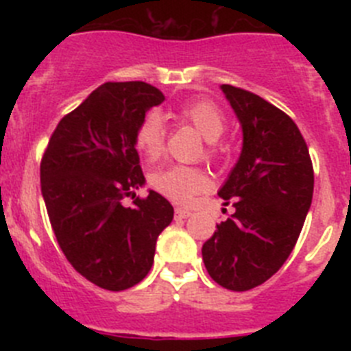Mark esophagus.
I'll list each match as a JSON object with an SVG mask.
<instances>
[{
    "label": "esophagus",
    "instance_id": "1",
    "mask_svg": "<svg viewBox=\"0 0 351 351\" xmlns=\"http://www.w3.org/2000/svg\"><path fill=\"white\" fill-rule=\"evenodd\" d=\"M176 216L178 218H188V216H191V210L184 209V207H176Z\"/></svg>",
    "mask_w": 351,
    "mask_h": 351
}]
</instances>
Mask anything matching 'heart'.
<instances>
[{
	"label": "heart",
	"mask_w": 351,
	"mask_h": 351,
	"mask_svg": "<svg viewBox=\"0 0 351 351\" xmlns=\"http://www.w3.org/2000/svg\"><path fill=\"white\" fill-rule=\"evenodd\" d=\"M176 117L188 125L193 126L206 141H209L207 147V156H218V147L214 141H218L226 128V117L221 108L210 100H191L182 104L176 110ZM165 123L160 114L151 112L138 123L135 130V147L145 160L153 161L163 154L165 149ZM149 184L158 193L165 195L173 202H188L193 195L200 193L209 186V179L204 173V170L197 167L186 165H169L154 170L149 176Z\"/></svg>",
	"instance_id": "b5f03b06"
}]
</instances>
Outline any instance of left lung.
Instances as JSON below:
<instances>
[{
	"mask_svg": "<svg viewBox=\"0 0 351 351\" xmlns=\"http://www.w3.org/2000/svg\"><path fill=\"white\" fill-rule=\"evenodd\" d=\"M243 126V151L218 191L234 213L202 246L209 276L246 291L280 271L302 230L315 173L308 145L290 116L255 93L221 86Z\"/></svg>",
	"mask_w": 351,
	"mask_h": 351,
	"instance_id": "8db88e82",
	"label": "left lung"
}]
</instances>
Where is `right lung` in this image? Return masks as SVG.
I'll return each mask as SVG.
<instances>
[{"mask_svg":"<svg viewBox=\"0 0 351 351\" xmlns=\"http://www.w3.org/2000/svg\"><path fill=\"white\" fill-rule=\"evenodd\" d=\"M163 100L141 80L101 84L58 123L42 156V195L58 244L71 267L105 290L144 280L158 235L173 218L160 193H133L145 182L135 130ZM125 196L136 206H123Z\"/></svg>","mask_w":351,"mask_h":351,"instance_id":"1","label":"right lung"}]
</instances>
